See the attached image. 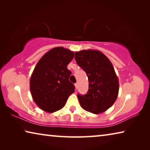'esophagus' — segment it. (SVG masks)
I'll return each mask as SVG.
<instances>
[{
    "label": "esophagus",
    "mask_w": 150,
    "mask_h": 150,
    "mask_svg": "<svg viewBox=\"0 0 150 150\" xmlns=\"http://www.w3.org/2000/svg\"><path fill=\"white\" fill-rule=\"evenodd\" d=\"M75 87L76 89H77V88H78V83H75Z\"/></svg>",
    "instance_id": "obj_1"
}]
</instances>
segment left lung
Returning a JSON list of instances; mask_svg holds the SVG:
<instances>
[{
  "instance_id": "obj_1",
  "label": "left lung",
  "mask_w": 150,
  "mask_h": 150,
  "mask_svg": "<svg viewBox=\"0 0 150 150\" xmlns=\"http://www.w3.org/2000/svg\"><path fill=\"white\" fill-rule=\"evenodd\" d=\"M75 58L89 82L87 93L77 95L81 106L93 114L104 112L113 105L118 95V79L112 64L98 50H81L75 53Z\"/></svg>"
}]
</instances>
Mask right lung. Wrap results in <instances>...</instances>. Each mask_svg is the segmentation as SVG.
I'll use <instances>...</instances> for the list:
<instances>
[{"instance_id":"right-lung-1","label":"right lung","mask_w":150,"mask_h":150,"mask_svg":"<svg viewBox=\"0 0 150 150\" xmlns=\"http://www.w3.org/2000/svg\"><path fill=\"white\" fill-rule=\"evenodd\" d=\"M73 57V52L57 47L45 53L35 65L30 88L33 100L42 110L50 113L60 110L75 92L69 80L71 72L67 69Z\"/></svg>"}]
</instances>
